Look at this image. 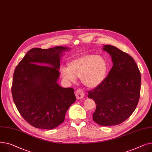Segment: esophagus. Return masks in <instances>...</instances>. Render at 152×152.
I'll return each mask as SVG.
<instances>
[{
    "label": "esophagus",
    "mask_w": 152,
    "mask_h": 152,
    "mask_svg": "<svg viewBox=\"0 0 152 152\" xmlns=\"http://www.w3.org/2000/svg\"><path fill=\"white\" fill-rule=\"evenodd\" d=\"M75 96L78 99H82V98L84 97L85 94L83 90H81V89H78L75 92Z\"/></svg>",
    "instance_id": "1"
}]
</instances>
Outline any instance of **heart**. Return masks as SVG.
<instances>
[{
  "instance_id": "1",
  "label": "heart",
  "mask_w": 152,
  "mask_h": 152,
  "mask_svg": "<svg viewBox=\"0 0 152 152\" xmlns=\"http://www.w3.org/2000/svg\"><path fill=\"white\" fill-rule=\"evenodd\" d=\"M108 69L105 58L94 54H87L71 59L67 67H62L60 70L65 80L74 82L75 77L80 78L83 85L94 88L102 83L107 74Z\"/></svg>"
}]
</instances>
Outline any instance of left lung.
I'll list each match as a JSON object with an SVG mask.
<instances>
[{"label":"left lung","instance_id":"obj_1","mask_svg":"<svg viewBox=\"0 0 152 152\" xmlns=\"http://www.w3.org/2000/svg\"><path fill=\"white\" fill-rule=\"evenodd\" d=\"M103 50L112 57L113 67L102 83L88 91L96 110L93 119L101 126L117 125L135 110L140 93L141 75L137 65L128 53L112 45Z\"/></svg>","mask_w":152,"mask_h":152}]
</instances>
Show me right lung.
Segmentation results:
<instances>
[{
    "mask_svg": "<svg viewBox=\"0 0 152 152\" xmlns=\"http://www.w3.org/2000/svg\"><path fill=\"white\" fill-rule=\"evenodd\" d=\"M68 49L60 46L32 48L15 68L13 101L22 117L35 128L52 129L58 126L76 100L73 88L57 83L61 55Z\"/></svg>",
    "mask_w": 152,
    "mask_h": 152,
    "instance_id": "obj_1",
    "label": "right lung"
}]
</instances>
